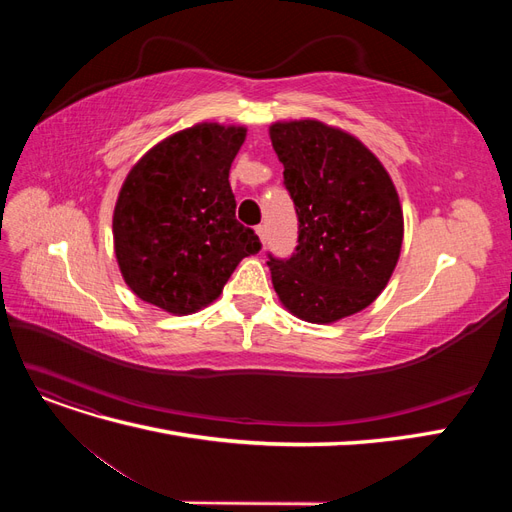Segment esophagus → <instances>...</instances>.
Returning a JSON list of instances; mask_svg holds the SVG:
<instances>
[{
	"label": "esophagus",
	"instance_id": "1",
	"mask_svg": "<svg viewBox=\"0 0 512 512\" xmlns=\"http://www.w3.org/2000/svg\"><path fill=\"white\" fill-rule=\"evenodd\" d=\"M256 235H258V239H260V243H265L267 241V228L265 226H256Z\"/></svg>",
	"mask_w": 512,
	"mask_h": 512
}]
</instances>
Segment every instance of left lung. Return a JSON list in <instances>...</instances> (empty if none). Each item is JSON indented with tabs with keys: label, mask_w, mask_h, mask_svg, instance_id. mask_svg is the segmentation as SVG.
<instances>
[{
	"label": "left lung",
	"mask_w": 512,
	"mask_h": 512,
	"mask_svg": "<svg viewBox=\"0 0 512 512\" xmlns=\"http://www.w3.org/2000/svg\"><path fill=\"white\" fill-rule=\"evenodd\" d=\"M269 134L299 218L294 254H269L277 297L316 324L361 312L389 284L404 241L389 173L361 141L322 121H277Z\"/></svg>",
	"instance_id": "left-lung-1"
}]
</instances>
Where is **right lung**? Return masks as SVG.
Returning a JSON list of instances; mask_svg holds the SVG:
<instances>
[{
  "mask_svg": "<svg viewBox=\"0 0 512 512\" xmlns=\"http://www.w3.org/2000/svg\"><path fill=\"white\" fill-rule=\"evenodd\" d=\"M245 128L198 123L164 138L134 164L113 213L115 256L138 299L192 314L220 297L239 262L260 252L235 218L230 164Z\"/></svg>",
  "mask_w": 512,
  "mask_h": 512,
  "instance_id": "right-lung-1",
  "label": "right lung"
}]
</instances>
